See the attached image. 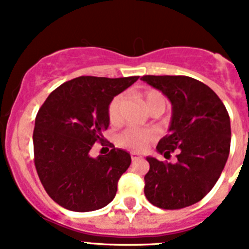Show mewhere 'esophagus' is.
<instances>
[{"instance_id":"1","label":"esophagus","mask_w":249,"mask_h":249,"mask_svg":"<svg viewBox=\"0 0 249 249\" xmlns=\"http://www.w3.org/2000/svg\"><path fill=\"white\" fill-rule=\"evenodd\" d=\"M131 158H132V160H140L141 156L138 155V153H135V152H132V153H131Z\"/></svg>"}]
</instances>
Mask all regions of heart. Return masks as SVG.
Returning <instances> with one entry per match:
<instances>
[{
  "label": "heart",
  "mask_w": 249,
  "mask_h": 249,
  "mask_svg": "<svg viewBox=\"0 0 249 249\" xmlns=\"http://www.w3.org/2000/svg\"><path fill=\"white\" fill-rule=\"evenodd\" d=\"M124 102H126L124 94H118L109 103L108 118L113 124L120 123L122 120V109L124 107ZM142 103H143L144 108L147 109L148 113H151L155 109L164 111L167 105L163 94L158 91H153V89L144 92L143 96H142ZM153 138H155V132L152 129L128 128L118 136V143L123 147H127V148L142 149Z\"/></svg>",
  "instance_id": "obj_1"
}]
</instances>
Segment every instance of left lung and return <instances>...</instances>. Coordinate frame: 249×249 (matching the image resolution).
I'll use <instances>...</instances> for the list:
<instances>
[{"label":"left lung","mask_w":249,"mask_h":249,"mask_svg":"<svg viewBox=\"0 0 249 249\" xmlns=\"http://www.w3.org/2000/svg\"><path fill=\"white\" fill-rule=\"evenodd\" d=\"M172 105L168 135L157 152L164 157L178 149L177 162L147 156L144 195L152 204L179 210L201 201L218 181L231 147V121L219 97L204 83L187 76H143Z\"/></svg>","instance_id":"1"}]
</instances>
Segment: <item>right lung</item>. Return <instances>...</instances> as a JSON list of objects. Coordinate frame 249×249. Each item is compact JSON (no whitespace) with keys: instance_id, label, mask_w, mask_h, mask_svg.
I'll use <instances>...</instances> for the list:
<instances>
[{"instance_id":"right-lung-1","label":"right lung","mask_w":249,"mask_h":249,"mask_svg":"<svg viewBox=\"0 0 249 249\" xmlns=\"http://www.w3.org/2000/svg\"><path fill=\"white\" fill-rule=\"evenodd\" d=\"M138 76L106 78L82 76L57 87L35 121V166L46 192L74 212H91L114 198L121 176L131 164L124 149L89 155L109 126L108 106Z\"/></svg>"}]
</instances>
